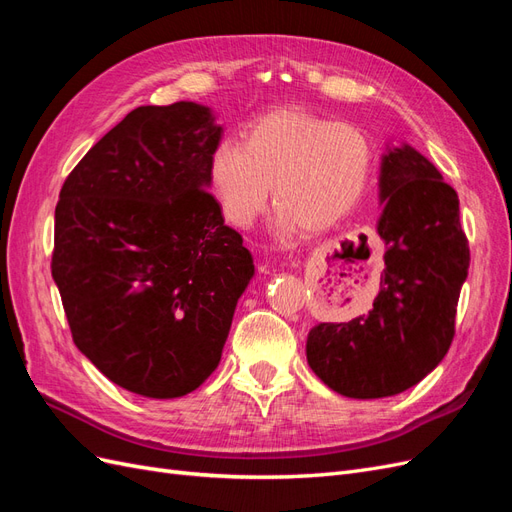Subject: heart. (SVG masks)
Returning <instances> with one entry per match:
<instances>
[{
	"label": "heart",
	"instance_id": "1",
	"mask_svg": "<svg viewBox=\"0 0 512 512\" xmlns=\"http://www.w3.org/2000/svg\"><path fill=\"white\" fill-rule=\"evenodd\" d=\"M371 170L374 147L363 130L301 108H277L243 130L241 145H215L207 181L237 228H250L267 209L273 185L277 230L292 237L299 228L324 232L342 222L363 198Z\"/></svg>",
	"mask_w": 512,
	"mask_h": 512
}]
</instances>
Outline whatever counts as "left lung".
<instances>
[{
    "mask_svg": "<svg viewBox=\"0 0 512 512\" xmlns=\"http://www.w3.org/2000/svg\"><path fill=\"white\" fill-rule=\"evenodd\" d=\"M378 196L386 252L374 305L350 322L316 324L305 346L314 374L352 399L404 393L442 363L470 267L457 192L421 151L386 143Z\"/></svg>",
    "mask_w": 512,
    "mask_h": 512,
    "instance_id": "obj_1",
    "label": "left lung"
}]
</instances>
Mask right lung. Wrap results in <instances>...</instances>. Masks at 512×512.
<instances>
[{"instance_id": "add662e5", "label": "right lung", "mask_w": 512, "mask_h": 512, "mask_svg": "<svg viewBox=\"0 0 512 512\" xmlns=\"http://www.w3.org/2000/svg\"><path fill=\"white\" fill-rule=\"evenodd\" d=\"M209 106H138L76 164L55 207L53 280L74 344L130 393L175 399L222 359L254 258L207 190Z\"/></svg>"}]
</instances>
